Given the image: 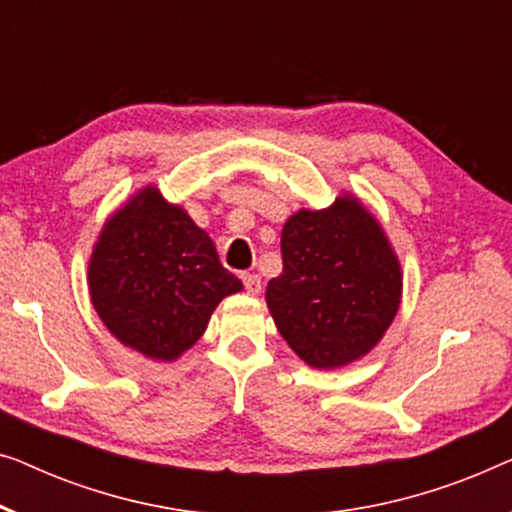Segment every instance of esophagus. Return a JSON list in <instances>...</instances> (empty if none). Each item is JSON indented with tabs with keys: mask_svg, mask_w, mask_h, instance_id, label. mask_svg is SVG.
Returning a JSON list of instances; mask_svg holds the SVG:
<instances>
[{
	"mask_svg": "<svg viewBox=\"0 0 512 512\" xmlns=\"http://www.w3.org/2000/svg\"><path fill=\"white\" fill-rule=\"evenodd\" d=\"M241 280H243V285H246V290H248L250 294H259V292H262V278H259L257 273H243Z\"/></svg>",
	"mask_w": 512,
	"mask_h": 512,
	"instance_id": "34e87169",
	"label": "esophagus"
}]
</instances>
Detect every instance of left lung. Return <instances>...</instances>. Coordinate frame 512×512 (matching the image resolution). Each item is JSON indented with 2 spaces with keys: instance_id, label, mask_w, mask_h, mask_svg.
<instances>
[{
  "instance_id": "left-lung-1",
  "label": "left lung",
  "mask_w": 512,
  "mask_h": 512,
  "mask_svg": "<svg viewBox=\"0 0 512 512\" xmlns=\"http://www.w3.org/2000/svg\"><path fill=\"white\" fill-rule=\"evenodd\" d=\"M283 273L266 306L287 345L313 369H336L376 345L401 304V266L380 222L352 194L290 215Z\"/></svg>"
}]
</instances>
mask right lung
Here are the masks:
<instances>
[{
  "label": "right lung",
  "instance_id": "right-lung-1",
  "mask_svg": "<svg viewBox=\"0 0 512 512\" xmlns=\"http://www.w3.org/2000/svg\"><path fill=\"white\" fill-rule=\"evenodd\" d=\"M92 306L122 345L171 362L199 341L215 306L243 283L211 236L153 185L120 206L88 266Z\"/></svg>",
  "mask_w": 512,
  "mask_h": 512
}]
</instances>
